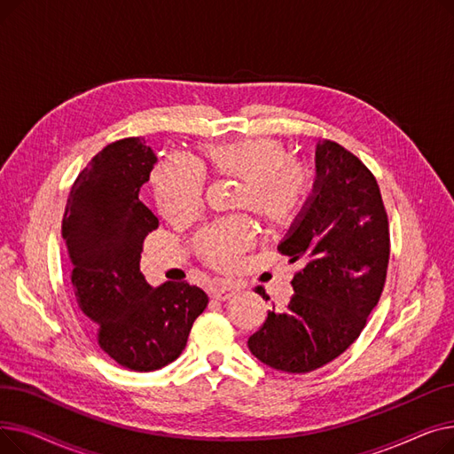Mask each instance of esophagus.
<instances>
[{
	"label": "esophagus",
	"instance_id": "esophagus-1",
	"mask_svg": "<svg viewBox=\"0 0 454 454\" xmlns=\"http://www.w3.org/2000/svg\"><path fill=\"white\" fill-rule=\"evenodd\" d=\"M233 294H235V289L231 287L230 283H226V281H219V283H215L213 287H211V296H213L215 300L226 301V300H230Z\"/></svg>",
	"mask_w": 454,
	"mask_h": 454
}]
</instances>
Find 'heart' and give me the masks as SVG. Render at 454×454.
I'll return each instance as SVG.
<instances>
[{
    "label": "heart",
    "mask_w": 454,
    "mask_h": 454,
    "mask_svg": "<svg viewBox=\"0 0 454 454\" xmlns=\"http://www.w3.org/2000/svg\"><path fill=\"white\" fill-rule=\"evenodd\" d=\"M235 180L233 209L252 211L267 230L293 228L313 197L315 171L307 161L293 158V147L278 137H241L224 143H202L193 165L163 160L151 175L160 213L171 223L191 221L199 213L204 178ZM252 243L247 221L228 219L204 228L195 237V250L207 265L228 270Z\"/></svg>",
    "instance_id": "obj_1"
}]
</instances>
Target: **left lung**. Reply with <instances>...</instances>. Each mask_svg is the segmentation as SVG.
Here are the masks:
<instances>
[{"label": "left lung", "instance_id": "left-lung-1", "mask_svg": "<svg viewBox=\"0 0 454 454\" xmlns=\"http://www.w3.org/2000/svg\"><path fill=\"white\" fill-rule=\"evenodd\" d=\"M315 195L278 247L303 269L283 311H269L248 339L261 363L307 373L335 361L366 325L383 293L388 215L375 176L353 153L325 139L317 149ZM265 298V289L257 287Z\"/></svg>", "mask_w": 454, "mask_h": 454}]
</instances>
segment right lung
Wrapping results in <instances>:
<instances>
[{
    "instance_id": "right-lung-1",
    "label": "right lung",
    "mask_w": 454,
    "mask_h": 454,
    "mask_svg": "<svg viewBox=\"0 0 454 454\" xmlns=\"http://www.w3.org/2000/svg\"><path fill=\"white\" fill-rule=\"evenodd\" d=\"M156 156L143 137H125L95 154L71 185L62 237L71 283L99 348L117 364L154 372L176 361L207 305L185 281L151 285L139 272L156 215L139 200Z\"/></svg>"
}]
</instances>
